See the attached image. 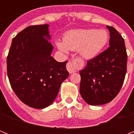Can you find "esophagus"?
<instances>
[{"label": "esophagus", "mask_w": 134, "mask_h": 134, "mask_svg": "<svg viewBox=\"0 0 134 134\" xmlns=\"http://www.w3.org/2000/svg\"><path fill=\"white\" fill-rule=\"evenodd\" d=\"M67 70H68V71L69 72V74H72L76 71L75 69H74V68L73 67V64H72V63L70 62V61H69V63H68V64H67Z\"/></svg>", "instance_id": "esophagus-1"}]
</instances>
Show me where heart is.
I'll return each instance as SVG.
<instances>
[{
  "instance_id": "heart-1",
  "label": "heart",
  "mask_w": 134,
  "mask_h": 134,
  "mask_svg": "<svg viewBox=\"0 0 134 134\" xmlns=\"http://www.w3.org/2000/svg\"><path fill=\"white\" fill-rule=\"evenodd\" d=\"M108 38V32L104 30H74L66 33L63 38L64 42L57 41L56 45L60 50L65 53H67L68 49L79 50L83 58L92 60L105 48Z\"/></svg>"
}]
</instances>
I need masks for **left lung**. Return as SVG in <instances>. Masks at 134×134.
<instances>
[{
	"label": "left lung",
	"mask_w": 134,
	"mask_h": 134,
	"mask_svg": "<svg viewBox=\"0 0 134 134\" xmlns=\"http://www.w3.org/2000/svg\"><path fill=\"white\" fill-rule=\"evenodd\" d=\"M107 28L110 32V46L95 58L88 60L86 67L79 71L81 95L92 106L111 102L120 90L127 72L124 39L113 27Z\"/></svg>",
	"instance_id": "8db88e82"
}]
</instances>
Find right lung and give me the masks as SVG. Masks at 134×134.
Listing matches in <instances>:
<instances>
[{
	"label": "right lung",
	"instance_id": "obj_1",
	"mask_svg": "<svg viewBox=\"0 0 134 134\" xmlns=\"http://www.w3.org/2000/svg\"><path fill=\"white\" fill-rule=\"evenodd\" d=\"M48 24L27 27L12 42L7 58V76L19 99L30 107L50 106L62 83L69 76L67 61L57 62L51 54L53 46Z\"/></svg>",
	"mask_w": 134,
	"mask_h": 134
}]
</instances>
